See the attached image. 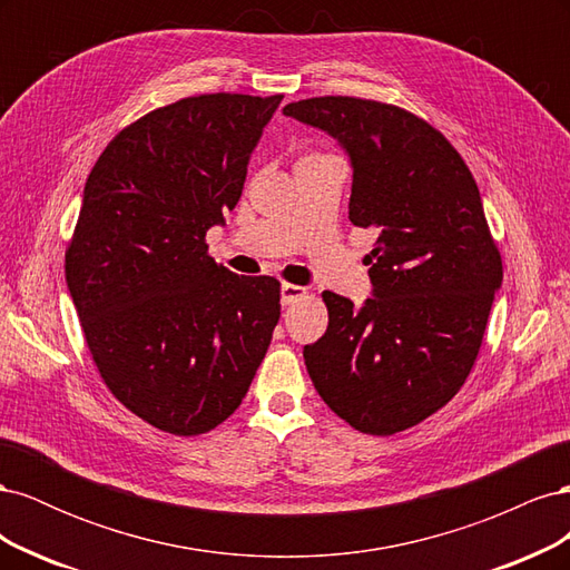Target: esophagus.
I'll return each mask as SVG.
<instances>
[{
	"instance_id": "34e87169",
	"label": "esophagus",
	"mask_w": 570,
	"mask_h": 570,
	"mask_svg": "<svg viewBox=\"0 0 570 570\" xmlns=\"http://www.w3.org/2000/svg\"><path fill=\"white\" fill-rule=\"evenodd\" d=\"M281 295H283V306H289L306 295V287L295 285V283H283Z\"/></svg>"
}]
</instances>
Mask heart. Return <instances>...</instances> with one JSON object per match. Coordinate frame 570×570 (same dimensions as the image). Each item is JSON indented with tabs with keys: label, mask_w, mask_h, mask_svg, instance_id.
<instances>
[{
	"label": "heart",
	"mask_w": 570,
	"mask_h": 570,
	"mask_svg": "<svg viewBox=\"0 0 570 570\" xmlns=\"http://www.w3.org/2000/svg\"><path fill=\"white\" fill-rule=\"evenodd\" d=\"M306 157H312V154H306Z\"/></svg>",
	"instance_id": "1"
}]
</instances>
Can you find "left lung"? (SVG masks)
<instances>
[{
    "mask_svg": "<svg viewBox=\"0 0 570 570\" xmlns=\"http://www.w3.org/2000/svg\"><path fill=\"white\" fill-rule=\"evenodd\" d=\"M283 111L350 151V220L377 233L368 254L375 297L354 308L323 292L327 331L304 347L308 377L358 433H402L461 390L502 285L478 185L435 126L396 105L331 95Z\"/></svg>",
    "mask_w": 570,
    "mask_h": 570,
    "instance_id": "obj_1",
    "label": "left lung"
}]
</instances>
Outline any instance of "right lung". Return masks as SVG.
Here are the masks:
<instances>
[{
  "mask_svg": "<svg viewBox=\"0 0 570 570\" xmlns=\"http://www.w3.org/2000/svg\"><path fill=\"white\" fill-rule=\"evenodd\" d=\"M283 95L209 92L120 130L85 183L66 283L116 400L164 433H209L243 404L281 318V281L216 264L206 230L243 195Z\"/></svg>",
  "mask_w": 570,
  "mask_h": 570,
  "instance_id": "add662e5",
  "label": "right lung"
}]
</instances>
